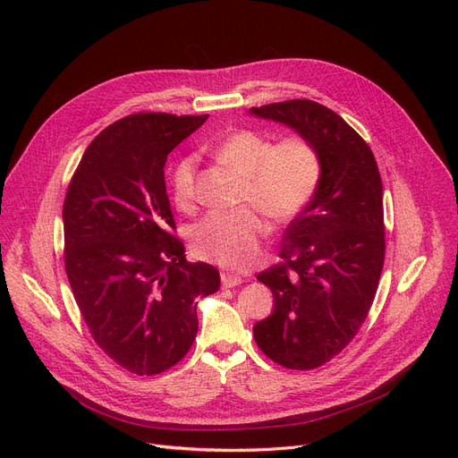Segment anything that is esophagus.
Returning a JSON list of instances; mask_svg holds the SVG:
<instances>
[{"label": "esophagus", "mask_w": 458, "mask_h": 458, "mask_svg": "<svg viewBox=\"0 0 458 458\" xmlns=\"http://www.w3.org/2000/svg\"><path fill=\"white\" fill-rule=\"evenodd\" d=\"M221 280H223V285H225V287H235V285H239V284L243 282L242 276L233 275V273H228V271L221 275Z\"/></svg>", "instance_id": "esophagus-1"}]
</instances>
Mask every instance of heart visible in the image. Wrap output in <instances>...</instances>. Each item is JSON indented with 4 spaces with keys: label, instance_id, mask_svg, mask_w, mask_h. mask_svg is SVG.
Returning <instances> with one entry per match:
<instances>
[{
    "label": "heart",
    "instance_id": "heart-1",
    "mask_svg": "<svg viewBox=\"0 0 458 458\" xmlns=\"http://www.w3.org/2000/svg\"><path fill=\"white\" fill-rule=\"evenodd\" d=\"M215 157L243 176L239 202L287 223L314 200L321 182V157L308 139L292 135L278 142L254 130H237L215 147ZM197 157L178 159L171 173L173 200L191 209L197 200ZM256 208L213 211L191 230V249L199 258L232 269L252 267L269 225Z\"/></svg>",
    "mask_w": 458,
    "mask_h": 458
}]
</instances>
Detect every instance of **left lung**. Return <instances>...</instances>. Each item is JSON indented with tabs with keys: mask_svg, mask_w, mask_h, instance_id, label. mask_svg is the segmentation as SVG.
Segmentation results:
<instances>
[{
	"mask_svg": "<svg viewBox=\"0 0 458 458\" xmlns=\"http://www.w3.org/2000/svg\"><path fill=\"white\" fill-rule=\"evenodd\" d=\"M295 130L321 157L314 200L287 226L282 263L261 271L273 314L254 325L263 354L287 369H316L340 354L373 304L384 266L382 182L368 142L311 100L252 107Z\"/></svg>",
	"mask_w": 458,
	"mask_h": 458,
	"instance_id": "1",
	"label": "left lung"
}]
</instances>
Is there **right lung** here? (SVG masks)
<instances>
[{
  "mask_svg": "<svg viewBox=\"0 0 458 458\" xmlns=\"http://www.w3.org/2000/svg\"><path fill=\"white\" fill-rule=\"evenodd\" d=\"M208 114L133 113L85 150L63 206L64 269L92 340L135 375L176 366L197 338V297L221 276L185 259L166 197V156Z\"/></svg>",
  "mask_w": 458,
  "mask_h": 458,
  "instance_id": "obj_1",
  "label": "right lung"
}]
</instances>
